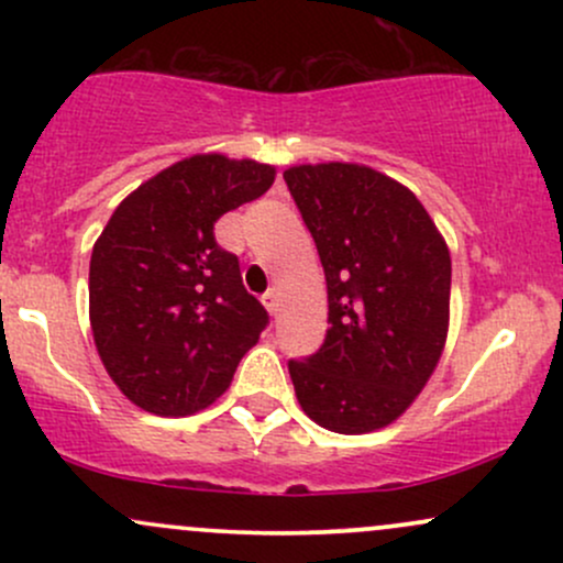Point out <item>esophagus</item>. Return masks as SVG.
Returning <instances> with one entry per match:
<instances>
[{
    "instance_id": "1",
    "label": "esophagus",
    "mask_w": 563,
    "mask_h": 563,
    "mask_svg": "<svg viewBox=\"0 0 563 563\" xmlns=\"http://www.w3.org/2000/svg\"><path fill=\"white\" fill-rule=\"evenodd\" d=\"M264 307H267L269 314H277V309H280V294H277V288H269L267 294L262 296Z\"/></svg>"
}]
</instances>
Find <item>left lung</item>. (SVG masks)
<instances>
[{
  "label": "left lung",
  "mask_w": 563,
  "mask_h": 563,
  "mask_svg": "<svg viewBox=\"0 0 563 563\" xmlns=\"http://www.w3.org/2000/svg\"><path fill=\"white\" fill-rule=\"evenodd\" d=\"M328 283V333L288 360L309 418L365 434L410 407L439 363L450 318V251L421 200L357 164L283 174Z\"/></svg>",
  "instance_id": "obj_1"
}]
</instances>
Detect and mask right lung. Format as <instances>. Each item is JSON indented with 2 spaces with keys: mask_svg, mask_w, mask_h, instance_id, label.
Segmentation results:
<instances>
[{
  "mask_svg": "<svg viewBox=\"0 0 563 563\" xmlns=\"http://www.w3.org/2000/svg\"><path fill=\"white\" fill-rule=\"evenodd\" d=\"M275 169L217 153L169 166L121 200L89 262V320L108 376L134 405L190 416L230 386L269 314L243 288L217 219L256 200Z\"/></svg>",
  "mask_w": 563,
  "mask_h": 563,
  "instance_id": "1",
  "label": "right lung"
}]
</instances>
